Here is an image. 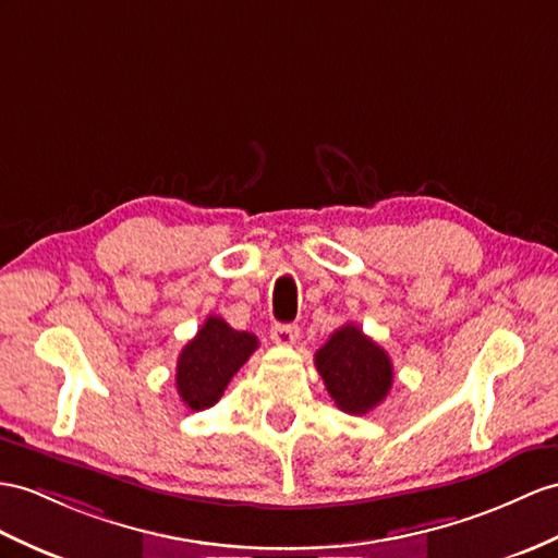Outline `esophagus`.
I'll use <instances>...</instances> for the list:
<instances>
[{
    "label": "esophagus",
    "instance_id": "esophagus-1",
    "mask_svg": "<svg viewBox=\"0 0 558 558\" xmlns=\"http://www.w3.org/2000/svg\"><path fill=\"white\" fill-rule=\"evenodd\" d=\"M298 333H301V329H298L295 324L271 326V341H275L277 345H293L298 341Z\"/></svg>",
    "mask_w": 558,
    "mask_h": 558
}]
</instances>
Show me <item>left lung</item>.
Masks as SVG:
<instances>
[{
	"label": "left lung",
	"mask_w": 558,
	"mask_h": 558,
	"mask_svg": "<svg viewBox=\"0 0 558 558\" xmlns=\"http://www.w3.org/2000/svg\"><path fill=\"white\" fill-rule=\"evenodd\" d=\"M315 366L338 410L345 414L372 412L392 386L388 352L355 324H345L329 336L315 352Z\"/></svg>",
	"instance_id": "left-lung-1"
}]
</instances>
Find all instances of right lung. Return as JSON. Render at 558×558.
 <instances>
[{
    "mask_svg": "<svg viewBox=\"0 0 558 558\" xmlns=\"http://www.w3.org/2000/svg\"><path fill=\"white\" fill-rule=\"evenodd\" d=\"M255 350L253 333L236 331L222 317L210 315L177 360L174 384L182 402L194 412L208 410Z\"/></svg>",
    "mask_w": 558,
    "mask_h": 558,
    "instance_id": "obj_1",
    "label": "right lung"
}]
</instances>
